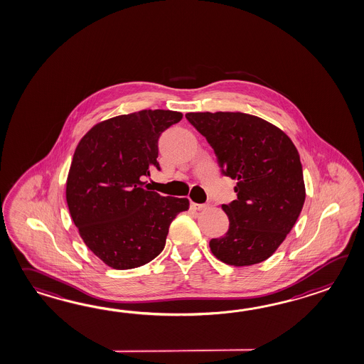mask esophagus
I'll use <instances>...</instances> for the list:
<instances>
[{"label":"esophagus","mask_w":364,"mask_h":364,"mask_svg":"<svg viewBox=\"0 0 364 364\" xmlns=\"http://www.w3.org/2000/svg\"><path fill=\"white\" fill-rule=\"evenodd\" d=\"M205 208H208L206 203H196V202L191 203V209H192V210H202V209H205Z\"/></svg>","instance_id":"1"}]
</instances>
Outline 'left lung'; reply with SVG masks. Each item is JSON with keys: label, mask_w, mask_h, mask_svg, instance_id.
I'll return each instance as SVG.
<instances>
[{"label": "left lung", "mask_w": 364, "mask_h": 364, "mask_svg": "<svg viewBox=\"0 0 364 364\" xmlns=\"http://www.w3.org/2000/svg\"><path fill=\"white\" fill-rule=\"evenodd\" d=\"M186 117L213 147L223 175L237 180V198L222 205L228 231L211 239L210 251L234 267L265 261L290 232L306 200L296 147L279 128L248 113L191 112Z\"/></svg>", "instance_id": "obj_1"}]
</instances>
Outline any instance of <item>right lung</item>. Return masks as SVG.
Returning <instances> with one entry per match:
<instances>
[{"label":"right lung","instance_id":"add662e5","mask_svg":"<svg viewBox=\"0 0 364 364\" xmlns=\"http://www.w3.org/2000/svg\"><path fill=\"white\" fill-rule=\"evenodd\" d=\"M183 113L142 109L94 125L74 151L66 202L82 240L105 265L142 267L164 248L171 222L188 198L146 191L142 176L158 170V139Z\"/></svg>","mask_w":364,"mask_h":364}]
</instances>
